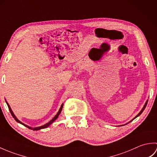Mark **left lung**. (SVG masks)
<instances>
[{
	"mask_svg": "<svg viewBox=\"0 0 157 157\" xmlns=\"http://www.w3.org/2000/svg\"><path fill=\"white\" fill-rule=\"evenodd\" d=\"M147 103H148V101H146V103H145V105H144V107H143V108H142V110H141V111H140V113H138V115H136V117H134V119H132V120H134V119H136V117H138V116H139V115H141V114H142V112H143V111H144V109H145V108H146V105H147Z\"/></svg>",
	"mask_w": 157,
	"mask_h": 157,
	"instance_id": "left-lung-1",
	"label": "left lung"
}]
</instances>
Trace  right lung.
I'll list each match as a JSON object with an SVG mask.
<instances>
[{
  "mask_svg": "<svg viewBox=\"0 0 157 157\" xmlns=\"http://www.w3.org/2000/svg\"><path fill=\"white\" fill-rule=\"evenodd\" d=\"M5 101H6V105H7V106H8V107H9V111H10V113H11V115L13 116V117L15 119V121H17V122H18V123H21V124H22V125H23L24 126H25V127H27L28 128H29V129H33L34 130V131H37V130H39V129H44V128H47V127H48L50 125H51L52 123L54 122L55 120L58 118V117H59V115H60V113H61V111H62V109H63V104H62L61 105V107H60V109H59V111H58V113H57V114H56L54 117H53L52 119V120H51V121H50L48 123H46L45 125H42V126H40V127H37V128H31V127H29V126H28V125H26L25 124H24V123H23L22 122H21L19 121V120H18V119L16 117H15V115H14V113H13V112L12 111V110H11V107H10V106H9V105L7 103V102H6V101L5 100Z\"/></svg>",
  "mask_w": 157,
  "mask_h": 157,
  "instance_id": "right-lung-1",
  "label": "right lung"
}]
</instances>
